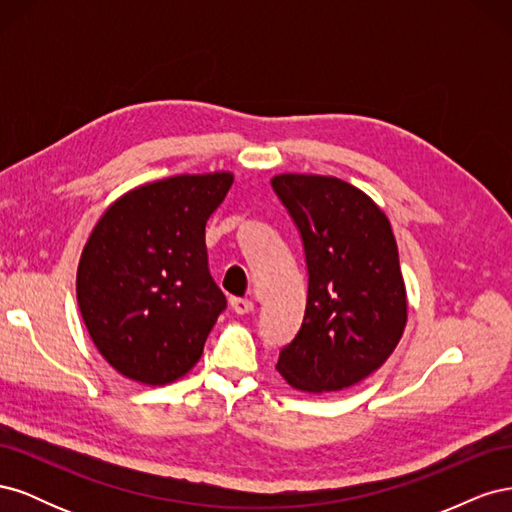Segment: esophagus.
<instances>
[{
    "instance_id": "esophagus-1",
    "label": "esophagus",
    "mask_w": 512,
    "mask_h": 512,
    "mask_svg": "<svg viewBox=\"0 0 512 512\" xmlns=\"http://www.w3.org/2000/svg\"><path fill=\"white\" fill-rule=\"evenodd\" d=\"M230 307H232V312H237V314H247V312H252L254 309V303L250 301V299H241V297H230Z\"/></svg>"
}]
</instances>
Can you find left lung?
Segmentation results:
<instances>
[{
	"instance_id": "left-lung-1",
	"label": "left lung",
	"mask_w": 512,
	"mask_h": 512,
	"mask_svg": "<svg viewBox=\"0 0 512 512\" xmlns=\"http://www.w3.org/2000/svg\"><path fill=\"white\" fill-rule=\"evenodd\" d=\"M271 185L299 230L307 265L305 316L275 369L299 391L348 389L389 359L406 327L391 224L342 179L277 175Z\"/></svg>"
}]
</instances>
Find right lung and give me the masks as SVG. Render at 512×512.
Listing matches in <instances>:
<instances>
[{
    "mask_svg": "<svg viewBox=\"0 0 512 512\" xmlns=\"http://www.w3.org/2000/svg\"><path fill=\"white\" fill-rule=\"evenodd\" d=\"M230 173L141 185L106 209L85 245L76 299L96 348L119 374L162 386L203 354L226 309L209 273L205 226Z\"/></svg>",
    "mask_w": 512,
    "mask_h": 512,
    "instance_id": "1",
    "label": "right lung"
}]
</instances>
